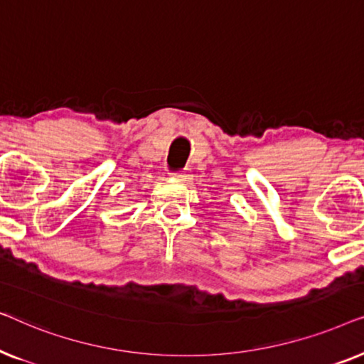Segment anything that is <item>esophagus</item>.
<instances>
[{
	"label": "esophagus",
	"instance_id": "34e87169",
	"mask_svg": "<svg viewBox=\"0 0 364 364\" xmlns=\"http://www.w3.org/2000/svg\"><path fill=\"white\" fill-rule=\"evenodd\" d=\"M172 178H176V181L182 182V183H188L192 181V173L188 171H181V172H172L171 173Z\"/></svg>",
	"mask_w": 364,
	"mask_h": 364
}]
</instances>
